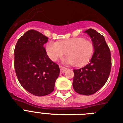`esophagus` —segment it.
<instances>
[{
	"mask_svg": "<svg viewBox=\"0 0 123 123\" xmlns=\"http://www.w3.org/2000/svg\"><path fill=\"white\" fill-rule=\"evenodd\" d=\"M59 68H60V69H61V73H64V72L67 70V68H66L64 67H62V66H60Z\"/></svg>",
	"mask_w": 123,
	"mask_h": 123,
	"instance_id": "esophagus-1",
	"label": "esophagus"
}]
</instances>
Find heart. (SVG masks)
<instances>
[{
  "label": "heart",
  "instance_id": "b5f03b06",
  "mask_svg": "<svg viewBox=\"0 0 123 123\" xmlns=\"http://www.w3.org/2000/svg\"><path fill=\"white\" fill-rule=\"evenodd\" d=\"M46 54L53 61H57L66 54V64L80 66L86 64L93 55L94 45L83 37H75L59 42L51 41L46 45Z\"/></svg>",
  "mask_w": 123,
  "mask_h": 123
}]
</instances>
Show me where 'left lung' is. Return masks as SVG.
<instances>
[{"label":"left lung","instance_id":"8db88e82","mask_svg":"<svg viewBox=\"0 0 123 123\" xmlns=\"http://www.w3.org/2000/svg\"><path fill=\"white\" fill-rule=\"evenodd\" d=\"M94 45V52L89 63L80 69H73V87L82 95H91L103 87L111 69V51L105 37L96 31L89 29L84 32Z\"/></svg>","mask_w":123,"mask_h":123}]
</instances>
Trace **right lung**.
<instances>
[{
    "instance_id": "right-lung-1",
    "label": "right lung",
    "mask_w": 123,
    "mask_h": 123,
    "mask_svg": "<svg viewBox=\"0 0 123 123\" xmlns=\"http://www.w3.org/2000/svg\"><path fill=\"white\" fill-rule=\"evenodd\" d=\"M48 37L34 30H29L17 41L14 48V69L22 86L37 96L53 92L59 77V66L46 54L44 44Z\"/></svg>"
}]
</instances>
